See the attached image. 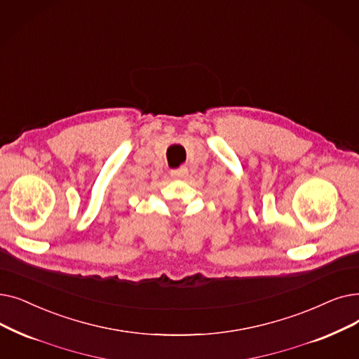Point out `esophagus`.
<instances>
[{
    "mask_svg": "<svg viewBox=\"0 0 359 359\" xmlns=\"http://www.w3.org/2000/svg\"><path fill=\"white\" fill-rule=\"evenodd\" d=\"M186 175H188V168H186V167H180V168H176V170H171V176L176 177V179H182V177H184Z\"/></svg>",
    "mask_w": 359,
    "mask_h": 359,
    "instance_id": "34e87169",
    "label": "esophagus"
}]
</instances>
